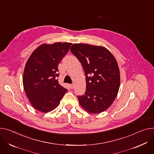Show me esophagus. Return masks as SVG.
Masks as SVG:
<instances>
[{
	"label": "esophagus",
	"mask_w": 154,
	"mask_h": 154,
	"mask_svg": "<svg viewBox=\"0 0 154 154\" xmlns=\"http://www.w3.org/2000/svg\"><path fill=\"white\" fill-rule=\"evenodd\" d=\"M70 88H71V89H73L74 88V84H71V85H70Z\"/></svg>",
	"instance_id": "34e87169"
}]
</instances>
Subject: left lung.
Returning <instances> with one entry per match:
<instances>
[{"label":"left lung","mask_w":154,"mask_h":154,"mask_svg":"<svg viewBox=\"0 0 154 154\" xmlns=\"http://www.w3.org/2000/svg\"><path fill=\"white\" fill-rule=\"evenodd\" d=\"M71 51L81 63L86 77L85 93L77 96L79 104L90 113H101L112 104L119 90L117 61L101 46L74 44Z\"/></svg>","instance_id":"left-lung-1"}]
</instances>
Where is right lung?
Masks as SVG:
<instances>
[{"instance_id": "right-lung-1", "label": "right lung", "mask_w": 154, "mask_h": 154, "mask_svg": "<svg viewBox=\"0 0 154 154\" xmlns=\"http://www.w3.org/2000/svg\"><path fill=\"white\" fill-rule=\"evenodd\" d=\"M72 43L57 42L37 47L27 60L23 74V87L32 106L48 112L57 107L67 90L61 86L58 64Z\"/></svg>"}]
</instances>
